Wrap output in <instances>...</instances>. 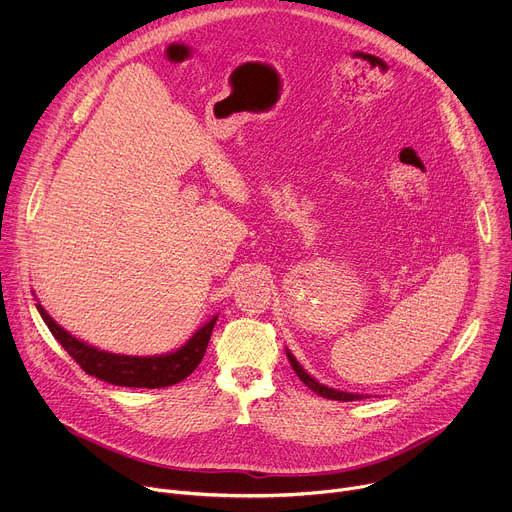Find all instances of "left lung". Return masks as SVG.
I'll use <instances>...</instances> for the list:
<instances>
[{
  "label": "left lung",
  "instance_id": "obj_1",
  "mask_svg": "<svg viewBox=\"0 0 512 512\" xmlns=\"http://www.w3.org/2000/svg\"><path fill=\"white\" fill-rule=\"evenodd\" d=\"M285 352H287V360H289V364H291V367H294V371H296V375L302 379V383H304L306 387H310L314 393H318L320 397H326V399H332V401H358V399L369 397V395H358V393L336 391V389H332V387H326V385L318 383L314 377H310V375L304 371V367H302V364L296 360V356H294V354H291L289 350H285Z\"/></svg>",
  "mask_w": 512,
  "mask_h": 512
}]
</instances>
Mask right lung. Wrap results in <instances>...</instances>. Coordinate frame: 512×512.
I'll use <instances>...</instances> for the list:
<instances>
[{"label":"right lung","instance_id":"1","mask_svg":"<svg viewBox=\"0 0 512 512\" xmlns=\"http://www.w3.org/2000/svg\"><path fill=\"white\" fill-rule=\"evenodd\" d=\"M36 308L46 326L50 328L52 336L87 375L117 387L135 389H162L176 385L192 375L206 352L212 328L216 324L214 316L200 330H196V334L176 352L160 356H125L105 352L87 342H81L79 338L70 336L64 328H60L40 304H36Z\"/></svg>","mask_w":512,"mask_h":512}]
</instances>
